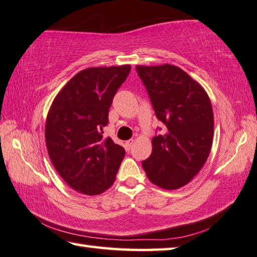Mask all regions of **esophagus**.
Returning <instances> with one entry per match:
<instances>
[{
	"label": "esophagus",
	"instance_id": "esophagus-1",
	"mask_svg": "<svg viewBox=\"0 0 257 257\" xmlns=\"http://www.w3.org/2000/svg\"><path fill=\"white\" fill-rule=\"evenodd\" d=\"M134 144H135L134 139H130V140H128V142H125V149L129 150L130 148L133 147V145H134Z\"/></svg>",
	"mask_w": 257,
	"mask_h": 257
}]
</instances>
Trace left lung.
I'll return each mask as SVG.
<instances>
[{"mask_svg": "<svg viewBox=\"0 0 257 257\" xmlns=\"http://www.w3.org/2000/svg\"><path fill=\"white\" fill-rule=\"evenodd\" d=\"M165 125L153 138V153L143 162L148 179L164 189L188 184L207 160L214 136V114L207 92L173 64L136 65Z\"/></svg>", "mask_w": 257, "mask_h": 257, "instance_id": "left-lung-1", "label": "left lung"}]
</instances>
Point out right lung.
<instances>
[{"instance_id": "add662e5", "label": "right lung", "mask_w": 257, "mask_h": 257, "mask_svg": "<svg viewBox=\"0 0 257 257\" xmlns=\"http://www.w3.org/2000/svg\"><path fill=\"white\" fill-rule=\"evenodd\" d=\"M129 64L88 68L54 98L45 121V143L55 170L70 187L98 195L111 187L124 149L104 138L109 108L130 72Z\"/></svg>"}]
</instances>
